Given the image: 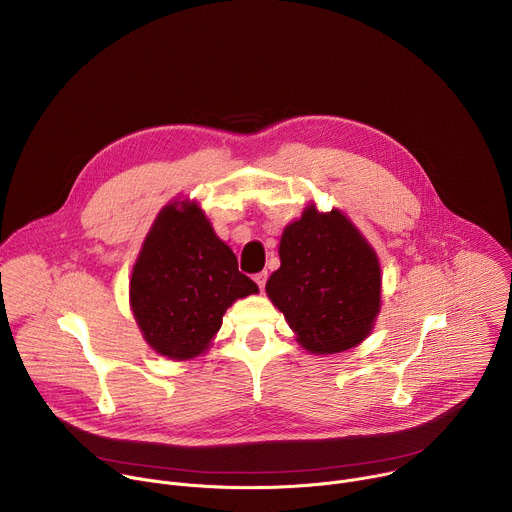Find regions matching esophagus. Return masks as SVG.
<instances>
[{
	"label": "esophagus",
	"instance_id": "1",
	"mask_svg": "<svg viewBox=\"0 0 512 512\" xmlns=\"http://www.w3.org/2000/svg\"><path fill=\"white\" fill-rule=\"evenodd\" d=\"M253 279H255V283L259 285V289H263V287H265V283H267V271H259Z\"/></svg>",
	"mask_w": 512,
	"mask_h": 512
}]
</instances>
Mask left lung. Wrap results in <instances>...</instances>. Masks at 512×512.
<instances>
[{
  "label": "left lung",
  "instance_id": "left-lung-1",
  "mask_svg": "<svg viewBox=\"0 0 512 512\" xmlns=\"http://www.w3.org/2000/svg\"><path fill=\"white\" fill-rule=\"evenodd\" d=\"M281 267L265 291L298 344L336 354L367 338L381 312V263L373 245L340 210L310 202L279 241Z\"/></svg>",
  "mask_w": 512,
  "mask_h": 512
}]
</instances>
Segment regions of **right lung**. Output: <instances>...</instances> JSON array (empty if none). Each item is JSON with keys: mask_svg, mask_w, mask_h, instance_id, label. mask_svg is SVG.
I'll return each mask as SVG.
<instances>
[{"mask_svg": "<svg viewBox=\"0 0 512 512\" xmlns=\"http://www.w3.org/2000/svg\"><path fill=\"white\" fill-rule=\"evenodd\" d=\"M259 294L216 237L196 200L174 198L145 235L129 279V306L150 348L170 360L204 354L225 312Z\"/></svg>", "mask_w": 512, "mask_h": 512, "instance_id": "add662e5", "label": "right lung"}]
</instances>
